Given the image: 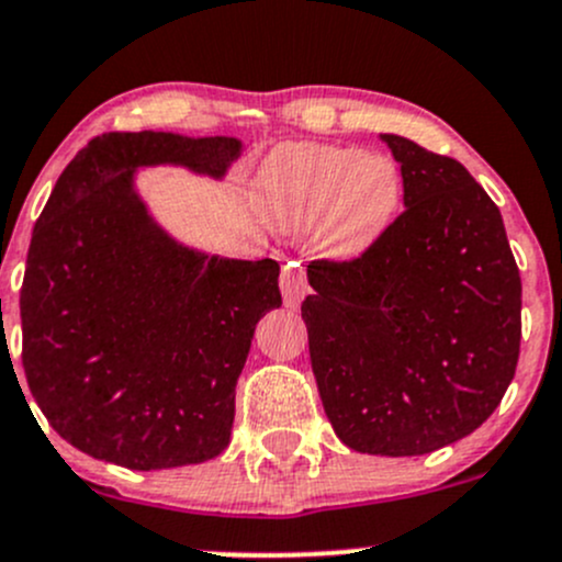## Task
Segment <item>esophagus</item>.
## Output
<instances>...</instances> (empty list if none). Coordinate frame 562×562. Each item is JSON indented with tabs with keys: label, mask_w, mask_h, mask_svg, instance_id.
Masks as SVG:
<instances>
[{
	"label": "esophagus",
	"mask_w": 562,
	"mask_h": 562,
	"mask_svg": "<svg viewBox=\"0 0 562 562\" xmlns=\"http://www.w3.org/2000/svg\"><path fill=\"white\" fill-rule=\"evenodd\" d=\"M280 288H282V299H285L288 307H299V304H302V299L307 296V291H310L307 274H304L302 263H296V260H288V263L282 266Z\"/></svg>",
	"instance_id": "esophagus-1"
}]
</instances>
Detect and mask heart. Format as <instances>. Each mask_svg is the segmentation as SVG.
Instances as JSON below:
<instances>
[{"label": "heart", "instance_id": "heart-1", "mask_svg": "<svg viewBox=\"0 0 562 562\" xmlns=\"http://www.w3.org/2000/svg\"><path fill=\"white\" fill-rule=\"evenodd\" d=\"M255 203L271 228H313L317 252L337 260L370 252L402 206V171L378 151L285 144L255 176Z\"/></svg>", "mask_w": 562, "mask_h": 562}]
</instances>
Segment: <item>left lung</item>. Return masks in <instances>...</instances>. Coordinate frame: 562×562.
I'll return each mask as SVG.
<instances>
[{
    "mask_svg": "<svg viewBox=\"0 0 562 562\" xmlns=\"http://www.w3.org/2000/svg\"><path fill=\"white\" fill-rule=\"evenodd\" d=\"M405 212L370 252L307 266L310 361L348 449L418 457L495 413L522 339V280L506 225L462 162L381 135Z\"/></svg>",
    "mask_w": 562,
    "mask_h": 562,
    "instance_id": "1",
    "label": "left lung"
}]
</instances>
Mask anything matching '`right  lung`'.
I'll return each instance as SVG.
<instances>
[{"label":"right lung","mask_w":562,"mask_h":562,"mask_svg":"<svg viewBox=\"0 0 562 562\" xmlns=\"http://www.w3.org/2000/svg\"><path fill=\"white\" fill-rule=\"evenodd\" d=\"M239 138L105 133L56 181L21 285L26 383L83 454L166 470L223 454L258 321L282 304L280 263L171 239L135 190L149 166L223 179Z\"/></svg>","instance_id":"1"}]
</instances>
